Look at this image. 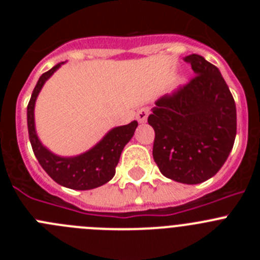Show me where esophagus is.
Here are the masks:
<instances>
[{
  "label": "esophagus",
  "mask_w": 260,
  "mask_h": 260,
  "mask_svg": "<svg viewBox=\"0 0 260 260\" xmlns=\"http://www.w3.org/2000/svg\"><path fill=\"white\" fill-rule=\"evenodd\" d=\"M148 114H150V109L148 108H142V109L138 110L137 119L141 123H144L147 121V118H148Z\"/></svg>",
  "instance_id": "34e87169"
}]
</instances>
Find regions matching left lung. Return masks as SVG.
Listing matches in <instances>:
<instances>
[{"label": "left lung", "mask_w": 260, "mask_h": 260, "mask_svg": "<svg viewBox=\"0 0 260 260\" xmlns=\"http://www.w3.org/2000/svg\"><path fill=\"white\" fill-rule=\"evenodd\" d=\"M195 77L155 103L148 123L155 130L153 160L167 178L187 185L221 169L237 133L236 103L221 73L199 54L185 57Z\"/></svg>", "instance_id": "left-lung-1"}]
</instances>
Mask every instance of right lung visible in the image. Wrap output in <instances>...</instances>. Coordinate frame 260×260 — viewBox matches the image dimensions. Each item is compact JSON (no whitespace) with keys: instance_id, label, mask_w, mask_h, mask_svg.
I'll use <instances>...</instances> for the list:
<instances>
[{"instance_id":"1","label":"right lung","mask_w":260,"mask_h":260,"mask_svg":"<svg viewBox=\"0 0 260 260\" xmlns=\"http://www.w3.org/2000/svg\"><path fill=\"white\" fill-rule=\"evenodd\" d=\"M62 63L65 62L57 63L41 75L34 88L27 107L29 142L38 161L53 181L73 190H91L113 178L121 152L134 135L138 122L133 121L128 125L113 127L91 150L80 155L65 157L50 152L36 134L35 103L45 82L54 74V71L61 68Z\"/></svg>"}]
</instances>
